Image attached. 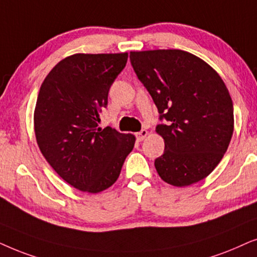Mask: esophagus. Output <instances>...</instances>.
Here are the masks:
<instances>
[{"label":"esophagus","instance_id":"1","mask_svg":"<svg viewBox=\"0 0 257 257\" xmlns=\"http://www.w3.org/2000/svg\"><path fill=\"white\" fill-rule=\"evenodd\" d=\"M147 136H148V131H146V129H142L141 132L136 133V139H138V141H140V142L143 141Z\"/></svg>","mask_w":257,"mask_h":257}]
</instances>
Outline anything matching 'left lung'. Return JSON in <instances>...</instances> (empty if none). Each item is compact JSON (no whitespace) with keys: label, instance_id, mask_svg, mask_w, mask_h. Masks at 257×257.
<instances>
[{"label":"left lung","instance_id":"8db88e82","mask_svg":"<svg viewBox=\"0 0 257 257\" xmlns=\"http://www.w3.org/2000/svg\"><path fill=\"white\" fill-rule=\"evenodd\" d=\"M139 80L168 124L156 133L164 153L155 168L164 182L190 186L223 157L234 132V108L223 80L202 59L180 49L131 51Z\"/></svg>","mask_w":257,"mask_h":257}]
</instances>
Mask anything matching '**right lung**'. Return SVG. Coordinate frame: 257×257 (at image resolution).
Returning a JSON list of instances; mask_svg holds the SVG:
<instances>
[{"instance_id": "1", "label": "right lung", "mask_w": 257, "mask_h": 257, "mask_svg": "<svg viewBox=\"0 0 257 257\" xmlns=\"http://www.w3.org/2000/svg\"><path fill=\"white\" fill-rule=\"evenodd\" d=\"M128 53L74 54L49 71L34 111L39 148L51 168L81 191L101 193L116 182L135 136L98 126L109 88Z\"/></svg>"}]
</instances>
